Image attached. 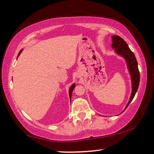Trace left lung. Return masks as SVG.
I'll return each instance as SVG.
<instances>
[{"label": "left lung", "mask_w": 154, "mask_h": 154, "mask_svg": "<svg viewBox=\"0 0 154 154\" xmlns=\"http://www.w3.org/2000/svg\"><path fill=\"white\" fill-rule=\"evenodd\" d=\"M112 47L115 48V50L117 53L120 54L127 61L128 70H129L131 76L132 80V93L131 95L130 100L126 106L125 109L128 107L131 102L134 99L135 95L138 88L140 84V72L137 67V62L136 57L130 48H128V44L126 41L118 35L112 36Z\"/></svg>", "instance_id": "1"}]
</instances>
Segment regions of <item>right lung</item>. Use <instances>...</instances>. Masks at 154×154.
<instances>
[{
    "instance_id": "right-lung-1",
    "label": "right lung",
    "mask_w": 154,
    "mask_h": 154,
    "mask_svg": "<svg viewBox=\"0 0 154 154\" xmlns=\"http://www.w3.org/2000/svg\"><path fill=\"white\" fill-rule=\"evenodd\" d=\"M20 52H19V54H20ZM75 86V84H73V85H72V86H71V87L70 88V91H69V95H70V99H71V96H72V91H73V89H74Z\"/></svg>"
}]
</instances>
